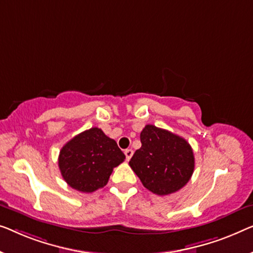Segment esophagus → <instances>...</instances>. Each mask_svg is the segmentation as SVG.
I'll list each match as a JSON object with an SVG mask.
<instances>
[{
  "label": "esophagus",
  "instance_id": "esophagus-1",
  "mask_svg": "<svg viewBox=\"0 0 253 253\" xmlns=\"http://www.w3.org/2000/svg\"><path fill=\"white\" fill-rule=\"evenodd\" d=\"M124 154H126V160L129 161V160L131 159V157H132V155H133V151H132V149L127 148V149H126V151H124Z\"/></svg>",
  "mask_w": 253,
  "mask_h": 253
}]
</instances>
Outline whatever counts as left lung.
<instances>
[{
  "mask_svg": "<svg viewBox=\"0 0 253 253\" xmlns=\"http://www.w3.org/2000/svg\"><path fill=\"white\" fill-rule=\"evenodd\" d=\"M140 141L141 147L129 164L146 188L156 195H169L187 184L195 159L184 138L147 124L141 131Z\"/></svg>",
  "mask_w": 253,
  "mask_h": 253,
  "instance_id": "left-lung-1",
  "label": "left lung"
}]
</instances>
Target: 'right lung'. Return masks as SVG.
Listing matches in <instances>:
<instances>
[{"label": "right lung", "mask_w": 253, "mask_h": 253, "mask_svg": "<svg viewBox=\"0 0 253 253\" xmlns=\"http://www.w3.org/2000/svg\"><path fill=\"white\" fill-rule=\"evenodd\" d=\"M126 160L114 139L99 127L83 131L59 153L58 166L64 180L79 192L92 193L108 182L113 169Z\"/></svg>", "instance_id": "add662e5"}]
</instances>
